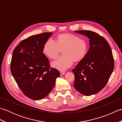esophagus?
<instances>
[{
    "label": "esophagus",
    "instance_id": "obj_1",
    "mask_svg": "<svg viewBox=\"0 0 122 122\" xmlns=\"http://www.w3.org/2000/svg\"><path fill=\"white\" fill-rule=\"evenodd\" d=\"M64 74H65V72H62V71L60 72V75H61V76H63V75H64Z\"/></svg>",
    "mask_w": 122,
    "mask_h": 122
}]
</instances>
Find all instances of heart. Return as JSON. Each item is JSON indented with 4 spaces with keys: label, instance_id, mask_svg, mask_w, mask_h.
Masks as SVG:
<instances>
[{
    "label": "heart",
    "instance_id": "1",
    "mask_svg": "<svg viewBox=\"0 0 122 122\" xmlns=\"http://www.w3.org/2000/svg\"><path fill=\"white\" fill-rule=\"evenodd\" d=\"M63 50V55L51 63L53 68L65 71L71 67L74 60L80 61L84 59L88 50L86 40L70 33L59 35L56 42L52 39L46 40L43 48V52L50 59H55Z\"/></svg>",
    "mask_w": 122,
    "mask_h": 122
}]
</instances>
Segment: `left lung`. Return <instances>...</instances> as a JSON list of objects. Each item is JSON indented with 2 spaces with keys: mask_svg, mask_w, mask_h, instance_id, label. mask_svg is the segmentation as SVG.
Masks as SVG:
<instances>
[{
  "mask_svg": "<svg viewBox=\"0 0 122 122\" xmlns=\"http://www.w3.org/2000/svg\"><path fill=\"white\" fill-rule=\"evenodd\" d=\"M75 32L89 38L90 49L86 56L72 70L73 84L82 94L90 96L100 92L107 85L114 67L112 50L102 36L89 30Z\"/></svg>",
  "mask_w": 122,
  "mask_h": 122,
  "instance_id": "1",
  "label": "left lung"
}]
</instances>
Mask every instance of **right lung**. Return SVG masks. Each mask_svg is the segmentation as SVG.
I'll use <instances>...</instances> for the list:
<instances>
[{
	"mask_svg": "<svg viewBox=\"0 0 122 122\" xmlns=\"http://www.w3.org/2000/svg\"><path fill=\"white\" fill-rule=\"evenodd\" d=\"M52 34L43 32L30 36L21 41L13 51L11 74L23 93L31 99L46 97L60 75L58 70L50 68L49 59L42 53L43 46Z\"/></svg>",
	"mask_w": 122,
	"mask_h": 122,
	"instance_id": "1",
	"label": "right lung"
}]
</instances>
